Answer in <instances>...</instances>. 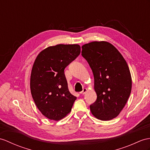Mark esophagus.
I'll use <instances>...</instances> for the list:
<instances>
[{"mask_svg": "<svg viewBox=\"0 0 150 150\" xmlns=\"http://www.w3.org/2000/svg\"><path fill=\"white\" fill-rule=\"evenodd\" d=\"M86 91H87V89L85 88L83 89V90L81 91V92H79V93H81V94H85V93L86 92Z\"/></svg>", "mask_w": 150, "mask_h": 150, "instance_id": "esophagus-1", "label": "esophagus"}]
</instances>
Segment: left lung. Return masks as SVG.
I'll return each mask as SVG.
<instances>
[{
    "mask_svg": "<svg viewBox=\"0 0 150 150\" xmlns=\"http://www.w3.org/2000/svg\"><path fill=\"white\" fill-rule=\"evenodd\" d=\"M81 47L82 56L93 72L97 96L90 106L91 112L103 121L115 118L125 105L132 90L127 62L119 51L106 41H93Z\"/></svg>",
    "mask_w": 150,
    "mask_h": 150,
    "instance_id": "1",
    "label": "left lung"
}]
</instances>
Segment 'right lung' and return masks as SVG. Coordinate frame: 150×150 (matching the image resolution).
<instances>
[{
  "label": "right lung",
  "mask_w": 150,
  "mask_h": 150,
  "mask_svg": "<svg viewBox=\"0 0 150 150\" xmlns=\"http://www.w3.org/2000/svg\"><path fill=\"white\" fill-rule=\"evenodd\" d=\"M81 52L78 45L49 46L33 64L30 92L36 106L47 118L58 121L71 112L76 97L68 89L64 69Z\"/></svg>",
  "instance_id": "add662e5"
}]
</instances>
